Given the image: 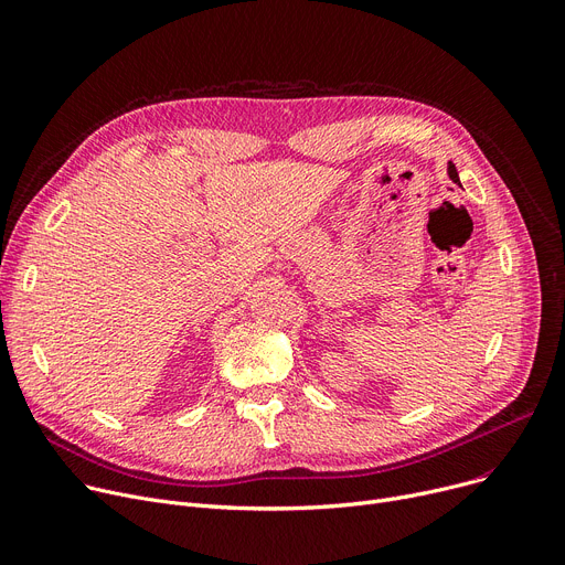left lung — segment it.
I'll return each mask as SVG.
<instances>
[{
  "mask_svg": "<svg viewBox=\"0 0 565 565\" xmlns=\"http://www.w3.org/2000/svg\"><path fill=\"white\" fill-rule=\"evenodd\" d=\"M449 175H451V181L454 183H458L460 185V178H458V171H456V167L449 162Z\"/></svg>",
  "mask_w": 565,
  "mask_h": 565,
  "instance_id": "1",
  "label": "left lung"
}]
</instances>
